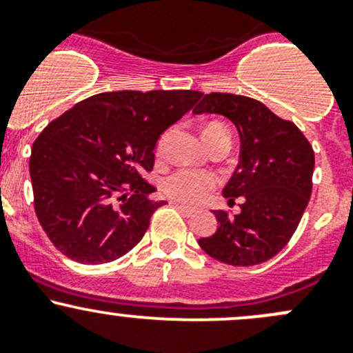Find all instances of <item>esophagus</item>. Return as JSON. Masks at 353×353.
Here are the masks:
<instances>
[{"instance_id": "obj_1", "label": "esophagus", "mask_w": 353, "mask_h": 353, "mask_svg": "<svg viewBox=\"0 0 353 353\" xmlns=\"http://www.w3.org/2000/svg\"><path fill=\"white\" fill-rule=\"evenodd\" d=\"M173 204L176 205L178 209H180L181 212H183L185 216H192L195 212V209L194 208H188V205H185V204H180V202H173Z\"/></svg>"}]
</instances>
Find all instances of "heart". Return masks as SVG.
Here are the masks:
<instances>
[{
	"label": "heart",
	"mask_w": 353,
	"mask_h": 353,
	"mask_svg": "<svg viewBox=\"0 0 353 353\" xmlns=\"http://www.w3.org/2000/svg\"><path fill=\"white\" fill-rule=\"evenodd\" d=\"M221 130L226 132V128L221 123L211 121V123H208L204 127L202 135H204V139H208L209 135ZM168 137L170 132H166V134H163L159 137L158 145H156V152L158 154H163V151L166 148V142H168ZM216 185H218V178L211 175V173H201L183 168L176 170V172H173L172 175H168L163 180V190L173 201L183 202V204H201L214 190Z\"/></svg>",
	"instance_id": "obj_1"
}]
</instances>
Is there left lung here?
I'll return each mask as SVG.
<instances>
[{
	"label": "left lung",
	"mask_w": 353,
	"mask_h": 353,
	"mask_svg": "<svg viewBox=\"0 0 353 353\" xmlns=\"http://www.w3.org/2000/svg\"><path fill=\"white\" fill-rule=\"evenodd\" d=\"M195 114H223L240 135V161L223 188L242 211H214L218 230L199 239L214 259L256 266L276 256L295 233L312 192L314 151L294 121L276 117L261 101L236 94H202Z\"/></svg>",
	"instance_id": "obj_1"
}]
</instances>
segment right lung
Segmentation results:
<instances>
[{
	"label": "right lung",
	"instance_id": "add662e5",
	"mask_svg": "<svg viewBox=\"0 0 353 353\" xmlns=\"http://www.w3.org/2000/svg\"><path fill=\"white\" fill-rule=\"evenodd\" d=\"M197 90H118L80 101L51 121L32 145L34 209L63 256L80 264L111 263L149 228L159 135L180 120Z\"/></svg>",
	"mask_w": 353,
	"mask_h": 353
}]
</instances>
